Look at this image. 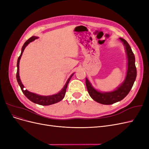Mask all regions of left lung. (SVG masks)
I'll return each mask as SVG.
<instances>
[{
  "label": "left lung",
  "mask_w": 149,
  "mask_h": 149,
  "mask_svg": "<svg viewBox=\"0 0 149 149\" xmlns=\"http://www.w3.org/2000/svg\"><path fill=\"white\" fill-rule=\"evenodd\" d=\"M119 39L125 46L127 56V70L124 81L113 91L101 93L94 89L89 80L86 78V85L89 96L93 100L102 104L109 105L123 100L132 88L137 76V70L135 65V56L132 49L126 40L122 38Z\"/></svg>",
  "instance_id": "8db88e82"
}]
</instances>
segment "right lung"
Instances as JSON below:
<instances>
[{
	"label": "right lung",
	"mask_w": 149,
	"mask_h": 149,
	"mask_svg": "<svg viewBox=\"0 0 149 149\" xmlns=\"http://www.w3.org/2000/svg\"><path fill=\"white\" fill-rule=\"evenodd\" d=\"M37 38H38V37H35V36H32V37H30L29 40H26V41L25 42V43L24 44L23 47H22L21 54L19 56V57L18 58V60H17V71L16 77H17V82H18V83H19L20 87L22 89V91L23 92V93L25 94V96L27 97L30 101H31V102H33L34 103L38 104H39V105L48 106V105L53 104H55V103L60 102V101H61L63 100V99L64 98V97L65 96V93H66L68 84L70 81L72 76H73V75L74 74V73H73L70 76V77L68 78V81H67V82L66 83L65 86L61 89V91L56 94H53V95L40 96V95H38V94L31 93V92L27 91L26 89H25L23 84H22L21 82V80L20 79V76H19V62H20L21 56L22 55V53H23L25 47L28 45L29 43L34 41V40Z\"/></svg>",
	"instance_id": "1"
}]
</instances>
